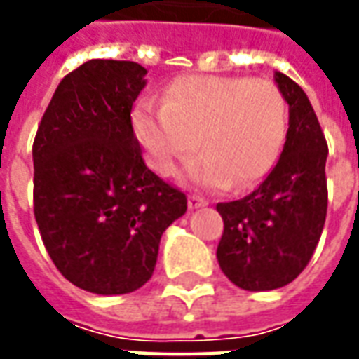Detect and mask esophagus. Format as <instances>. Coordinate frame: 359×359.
I'll use <instances>...</instances> for the list:
<instances>
[{
  "label": "esophagus",
  "instance_id": "esophagus-1",
  "mask_svg": "<svg viewBox=\"0 0 359 359\" xmlns=\"http://www.w3.org/2000/svg\"><path fill=\"white\" fill-rule=\"evenodd\" d=\"M203 205H208V202H205L203 198L194 194L188 196V208H190V210H198V208H203Z\"/></svg>",
  "mask_w": 359,
  "mask_h": 359
}]
</instances>
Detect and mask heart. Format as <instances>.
I'll use <instances>...</instances> for the list:
<instances>
[{
  "instance_id": "heart-1",
  "label": "heart",
  "mask_w": 359,
  "mask_h": 359,
  "mask_svg": "<svg viewBox=\"0 0 359 359\" xmlns=\"http://www.w3.org/2000/svg\"><path fill=\"white\" fill-rule=\"evenodd\" d=\"M134 128L161 177L200 157L190 180L203 188H248L277 163L288 130V103L275 82L248 76H180L161 107L140 105Z\"/></svg>"
}]
</instances>
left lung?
Masks as SVG:
<instances>
[{"instance_id":"1","label":"left lung","mask_w":359,"mask_h":359,"mask_svg":"<svg viewBox=\"0 0 359 359\" xmlns=\"http://www.w3.org/2000/svg\"><path fill=\"white\" fill-rule=\"evenodd\" d=\"M275 82L288 103V133L277 165L242 200L217 203L225 229L219 267L244 290H275L306 269L327 217V140L306 92L286 74Z\"/></svg>"}]
</instances>
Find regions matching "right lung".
<instances>
[{
	"label": "right lung",
	"instance_id": "add662e5",
	"mask_svg": "<svg viewBox=\"0 0 359 359\" xmlns=\"http://www.w3.org/2000/svg\"><path fill=\"white\" fill-rule=\"evenodd\" d=\"M134 61L92 59L59 82L34 146V217L59 273L94 294H128L154 275L187 196L142 159L130 111L146 86Z\"/></svg>",
	"mask_w": 359,
	"mask_h": 359
}]
</instances>
